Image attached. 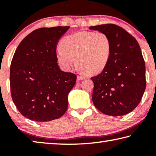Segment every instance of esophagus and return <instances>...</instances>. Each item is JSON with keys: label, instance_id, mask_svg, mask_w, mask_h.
Returning <instances> with one entry per match:
<instances>
[{"label": "esophagus", "instance_id": "1", "mask_svg": "<svg viewBox=\"0 0 156 156\" xmlns=\"http://www.w3.org/2000/svg\"><path fill=\"white\" fill-rule=\"evenodd\" d=\"M85 78H84V76H82V75H79L77 76V80H84V79Z\"/></svg>", "mask_w": 156, "mask_h": 156}]
</instances>
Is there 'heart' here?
<instances>
[{"label": "heart", "instance_id": "b5f03b06", "mask_svg": "<svg viewBox=\"0 0 156 156\" xmlns=\"http://www.w3.org/2000/svg\"><path fill=\"white\" fill-rule=\"evenodd\" d=\"M60 47L57 59L66 71L74 67L76 58L81 70L97 74L106 68L112 56L111 39L103 32L83 31L70 34L60 42Z\"/></svg>", "mask_w": 156, "mask_h": 156}]
</instances>
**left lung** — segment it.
<instances>
[{"instance_id":"obj_1","label":"left lung","mask_w":156,"mask_h":156,"mask_svg":"<svg viewBox=\"0 0 156 156\" xmlns=\"http://www.w3.org/2000/svg\"><path fill=\"white\" fill-rule=\"evenodd\" d=\"M90 30L107 34L112 46L106 68L91 78L94 87L92 100L106 115L120 116L138 106L146 88L145 63L136 39L119 26L105 24Z\"/></svg>"}]
</instances>
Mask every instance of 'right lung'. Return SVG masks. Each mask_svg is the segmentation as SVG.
<instances>
[{
  "instance_id": "right-lung-1",
  "label": "right lung",
  "mask_w": 156,
  "mask_h": 156,
  "mask_svg": "<svg viewBox=\"0 0 156 156\" xmlns=\"http://www.w3.org/2000/svg\"><path fill=\"white\" fill-rule=\"evenodd\" d=\"M69 27L37 29L20 42L10 67L13 102L25 118L36 122L58 119L68 107L76 76L60 70L56 46Z\"/></svg>"
}]
</instances>
